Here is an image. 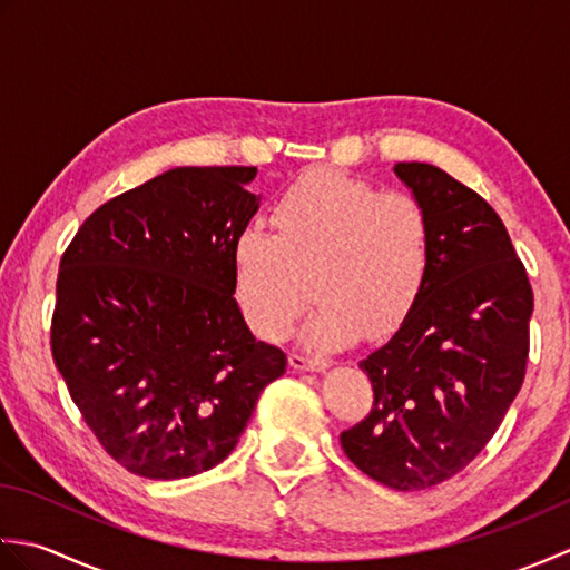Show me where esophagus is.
Listing matches in <instances>:
<instances>
[{
  "instance_id": "1",
  "label": "esophagus",
  "mask_w": 570,
  "mask_h": 570,
  "mask_svg": "<svg viewBox=\"0 0 570 570\" xmlns=\"http://www.w3.org/2000/svg\"><path fill=\"white\" fill-rule=\"evenodd\" d=\"M288 365H292L294 370H323L325 362L323 360H316V357H306L301 353H292L288 355Z\"/></svg>"
}]
</instances>
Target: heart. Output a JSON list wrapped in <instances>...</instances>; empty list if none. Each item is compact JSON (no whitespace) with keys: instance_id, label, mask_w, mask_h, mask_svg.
<instances>
[{"instance_id":"b5f03b06","label":"heart","mask_w":570,"mask_h":570,"mask_svg":"<svg viewBox=\"0 0 570 570\" xmlns=\"http://www.w3.org/2000/svg\"><path fill=\"white\" fill-rule=\"evenodd\" d=\"M276 233L259 223L233 245L235 296L249 328L278 341L304 311L311 347H341L362 331L386 337L414 308L431 262V213L411 190H380L335 168H313L274 200ZM312 284H307V276Z\"/></svg>"}]
</instances>
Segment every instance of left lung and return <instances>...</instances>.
<instances>
[{
	"mask_svg": "<svg viewBox=\"0 0 570 570\" xmlns=\"http://www.w3.org/2000/svg\"><path fill=\"white\" fill-rule=\"evenodd\" d=\"M394 174L431 213L429 274L390 343L360 362L374 402L341 443L365 475L409 492L458 475L500 429L527 374L534 292L485 198L431 164Z\"/></svg>",
	"mask_w": 570,
	"mask_h": 570,
	"instance_id": "1",
	"label": "left lung"
}]
</instances>
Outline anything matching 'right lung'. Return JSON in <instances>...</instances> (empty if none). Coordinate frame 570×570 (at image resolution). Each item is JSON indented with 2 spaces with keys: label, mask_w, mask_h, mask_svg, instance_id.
Here are the masks:
<instances>
[{
  "label": "right lung",
  "mask_w": 570,
  "mask_h": 570,
  "mask_svg": "<svg viewBox=\"0 0 570 570\" xmlns=\"http://www.w3.org/2000/svg\"><path fill=\"white\" fill-rule=\"evenodd\" d=\"M254 166H180L100 205L60 257L51 353L119 465L149 480L215 468L286 355L252 335L233 245Z\"/></svg>",
  "instance_id": "1"
}]
</instances>
